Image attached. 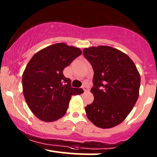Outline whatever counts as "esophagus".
Returning <instances> with one entry per match:
<instances>
[{"instance_id":"34e87169","label":"esophagus","mask_w":157,"mask_h":157,"mask_svg":"<svg viewBox=\"0 0 157 157\" xmlns=\"http://www.w3.org/2000/svg\"><path fill=\"white\" fill-rule=\"evenodd\" d=\"M82 89L84 90L85 92H86V91H89V87H88L87 86H85V85H84L83 86H82Z\"/></svg>"}]
</instances>
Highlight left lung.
Here are the masks:
<instances>
[{"mask_svg":"<svg viewBox=\"0 0 157 157\" xmlns=\"http://www.w3.org/2000/svg\"><path fill=\"white\" fill-rule=\"evenodd\" d=\"M83 55L94 69V101L85 108L97 127L110 128L127 117L139 97L140 75L126 54L108 46L85 48Z\"/></svg>","mask_w":157,"mask_h":157,"instance_id":"8db88e82","label":"left lung"}]
</instances>
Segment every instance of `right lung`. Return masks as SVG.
<instances>
[{"instance_id": "obj_1", "label": "right lung", "mask_w": 157, "mask_h": 157, "mask_svg": "<svg viewBox=\"0 0 157 157\" xmlns=\"http://www.w3.org/2000/svg\"><path fill=\"white\" fill-rule=\"evenodd\" d=\"M82 54L79 48L55 44L35 54L23 74V92L32 112L44 122H53L66 114L72 95L83 90L71 86L63 69Z\"/></svg>"}]
</instances>
